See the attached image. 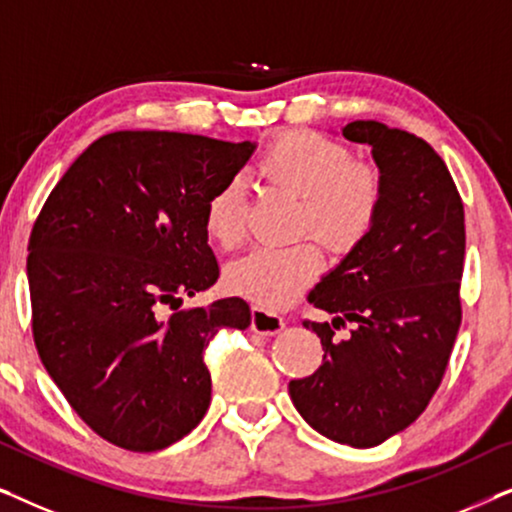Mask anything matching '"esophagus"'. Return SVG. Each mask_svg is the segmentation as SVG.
<instances>
[{"label":"esophagus","instance_id":"34e87169","mask_svg":"<svg viewBox=\"0 0 512 512\" xmlns=\"http://www.w3.org/2000/svg\"><path fill=\"white\" fill-rule=\"evenodd\" d=\"M284 328V319L265 307H251V331L258 335H277Z\"/></svg>","mask_w":512,"mask_h":512}]
</instances>
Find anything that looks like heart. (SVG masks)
<instances>
[{"mask_svg":"<svg viewBox=\"0 0 512 512\" xmlns=\"http://www.w3.org/2000/svg\"><path fill=\"white\" fill-rule=\"evenodd\" d=\"M263 179L303 198L300 230H312L328 249L347 251L373 228L382 200L380 174L354 163L347 146L314 132L277 139L258 163ZM205 230L223 249H233L247 230V191L230 179L207 200ZM321 268L310 242L293 247H254L226 265L223 279L237 296L282 310L291 305Z\"/></svg>","mask_w":512,"mask_h":512,"instance_id":"obj_1","label":"heart"}]
</instances>
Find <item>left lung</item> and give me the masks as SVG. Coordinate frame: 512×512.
<instances>
[{
  "label": "left lung",
  "mask_w": 512,
  "mask_h": 512,
  "mask_svg": "<svg viewBox=\"0 0 512 512\" xmlns=\"http://www.w3.org/2000/svg\"><path fill=\"white\" fill-rule=\"evenodd\" d=\"M342 137L370 146L382 200L368 235L307 296L333 321H305L324 361L289 394L321 436L375 447L422 415L445 375L461 324L464 205L424 139L377 121L347 123Z\"/></svg>",
  "instance_id": "left-lung-1"
}]
</instances>
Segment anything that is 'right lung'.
Returning a JSON list of instances; mask_svg holds the SVG:
<instances>
[{"label": "right lung", "instance_id": "right-lung-1", "mask_svg": "<svg viewBox=\"0 0 512 512\" xmlns=\"http://www.w3.org/2000/svg\"><path fill=\"white\" fill-rule=\"evenodd\" d=\"M254 151L186 132H111L74 160L34 221V345L76 415L123 450L156 452L191 433L212 401L209 340L251 324L242 298L179 305L219 279L205 207Z\"/></svg>", "mask_w": 512, "mask_h": 512}]
</instances>
